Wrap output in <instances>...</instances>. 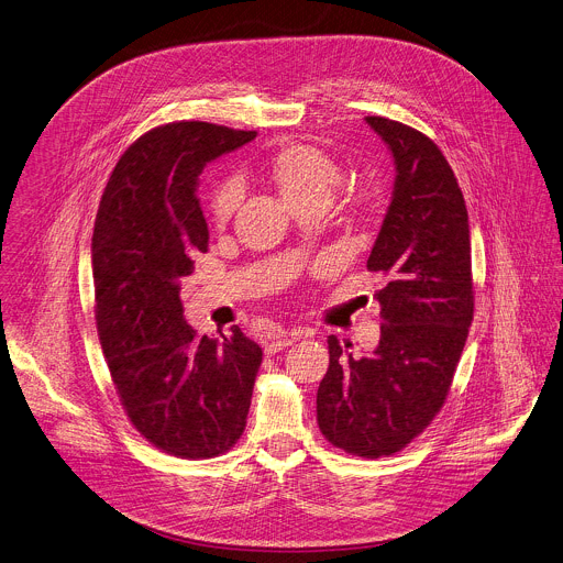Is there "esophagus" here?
<instances>
[{"label": "esophagus", "mask_w": 563, "mask_h": 563, "mask_svg": "<svg viewBox=\"0 0 563 563\" xmlns=\"http://www.w3.org/2000/svg\"><path fill=\"white\" fill-rule=\"evenodd\" d=\"M306 336H308V332H306ZM292 341H295V334H292V332H286V330H277L273 336H268L264 352L273 356V354H277L279 350H286L288 345H292Z\"/></svg>", "instance_id": "1"}]
</instances>
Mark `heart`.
Wrapping results in <instances>:
<instances>
[{
	"instance_id": "obj_1",
	"label": "heart",
	"mask_w": 563,
	"mask_h": 563,
	"mask_svg": "<svg viewBox=\"0 0 563 563\" xmlns=\"http://www.w3.org/2000/svg\"><path fill=\"white\" fill-rule=\"evenodd\" d=\"M266 174L284 202L292 209L303 205H325L341 180L339 165L328 154L310 145L284 147L271 158ZM238 200L240 191L233 180L216 183L207 200L209 218L216 224H224L233 216Z\"/></svg>"
}]
</instances>
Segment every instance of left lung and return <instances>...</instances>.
<instances>
[{"instance_id": "left-lung-1", "label": "left lung", "mask_w": 563, "mask_h": 563, "mask_svg": "<svg viewBox=\"0 0 563 563\" xmlns=\"http://www.w3.org/2000/svg\"><path fill=\"white\" fill-rule=\"evenodd\" d=\"M365 123L396 167L367 260L369 271L387 275L376 292L380 341L354 358L328 336L317 422L334 446L380 457L407 446L440 411L473 321V279L466 205L438 145L398 121L365 117Z\"/></svg>"}]
</instances>
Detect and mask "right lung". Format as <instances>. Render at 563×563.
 Segmentation results:
<instances>
[{"instance_id":"1","label":"right lung","mask_w":563,"mask_h":563,"mask_svg":"<svg viewBox=\"0 0 563 563\" xmlns=\"http://www.w3.org/2000/svg\"><path fill=\"white\" fill-rule=\"evenodd\" d=\"M255 136L202 121L143 134L117 163L95 222L97 328L117 394L141 435L176 457L238 442L262 365V347L238 325L198 336L180 301L191 257L209 246L198 176Z\"/></svg>"}]
</instances>
